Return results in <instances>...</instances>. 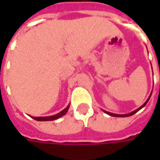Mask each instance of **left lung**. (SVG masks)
<instances>
[{"instance_id":"1","label":"left lung","mask_w":160,"mask_h":160,"mask_svg":"<svg viewBox=\"0 0 160 160\" xmlns=\"http://www.w3.org/2000/svg\"><path fill=\"white\" fill-rule=\"evenodd\" d=\"M150 98H151V96H150ZM150 98L147 100V102H145L144 104L142 105V106H141V107L139 108H137L136 110H134V111H132V112H131V113H129V114H126V115H118V114H113V113H110V112H108V111H104L105 113H107L108 115H109V116H112V117H119V118H122V117H130V116H132V115H133V114H135L137 111H139L141 108H142L144 107L145 105L147 104V102H149V100H150Z\"/></svg>"}]
</instances>
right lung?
<instances>
[{"label":"right lung","instance_id":"right-lung-1","mask_svg":"<svg viewBox=\"0 0 160 160\" xmlns=\"http://www.w3.org/2000/svg\"><path fill=\"white\" fill-rule=\"evenodd\" d=\"M68 106L64 108L61 112H59V113L56 114V115H54V116H51V117H41V118H34V117H32L34 119L37 120V121H52V120H55V119H58L60 117H62V116H64L65 114L67 113V111L68 110Z\"/></svg>","mask_w":160,"mask_h":160}]
</instances>
